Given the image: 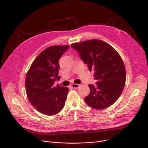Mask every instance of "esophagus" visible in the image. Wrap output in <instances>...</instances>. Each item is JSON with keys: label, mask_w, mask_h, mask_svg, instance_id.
Returning <instances> with one entry per match:
<instances>
[{"label": "esophagus", "mask_w": 148, "mask_h": 148, "mask_svg": "<svg viewBox=\"0 0 148 148\" xmlns=\"http://www.w3.org/2000/svg\"><path fill=\"white\" fill-rule=\"evenodd\" d=\"M80 84H73L72 85H71V87L73 88H78L80 87Z\"/></svg>", "instance_id": "34e87169"}]
</instances>
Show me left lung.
I'll list each match as a JSON object with an SVG mask.
<instances>
[{
  "label": "left lung",
  "instance_id": "1",
  "mask_svg": "<svg viewBox=\"0 0 148 148\" xmlns=\"http://www.w3.org/2000/svg\"><path fill=\"white\" fill-rule=\"evenodd\" d=\"M81 60L94 72L96 85L88 84L90 91L84 98L94 109H105L120 96L125 83V66L120 55L105 42L92 39L71 45Z\"/></svg>",
  "mask_w": 148,
  "mask_h": 148
}]
</instances>
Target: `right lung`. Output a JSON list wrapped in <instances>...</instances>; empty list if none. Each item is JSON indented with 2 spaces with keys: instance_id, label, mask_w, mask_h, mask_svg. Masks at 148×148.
Listing matches in <instances>:
<instances>
[{
  "instance_id": "right-lung-1",
  "label": "right lung",
  "mask_w": 148,
  "mask_h": 148,
  "mask_svg": "<svg viewBox=\"0 0 148 148\" xmlns=\"http://www.w3.org/2000/svg\"><path fill=\"white\" fill-rule=\"evenodd\" d=\"M70 46H50L39 54L27 73L25 90L31 104L38 111L47 115H53L64 108L68 88L54 86L58 75L59 60Z\"/></svg>"
}]
</instances>
